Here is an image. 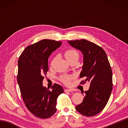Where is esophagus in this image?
<instances>
[{"mask_svg": "<svg viewBox=\"0 0 128 128\" xmlns=\"http://www.w3.org/2000/svg\"><path fill=\"white\" fill-rule=\"evenodd\" d=\"M73 91L72 89H66L64 90V92H72Z\"/></svg>", "mask_w": 128, "mask_h": 128, "instance_id": "1", "label": "esophagus"}]
</instances>
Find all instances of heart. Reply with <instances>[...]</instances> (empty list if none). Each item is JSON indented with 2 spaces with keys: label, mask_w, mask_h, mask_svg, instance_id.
<instances>
[{
  "label": "heart",
  "mask_w": 128,
  "mask_h": 128,
  "mask_svg": "<svg viewBox=\"0 0 128 128\" xmlns=\"http://www.w3.org/2000/svg\"><path fill=\"white\" fill-rule=\"evenodd\" d=\"M64 56L65 57H66V59L68 60L69 62L72 61H74V60H77V61L79 59V56H80L78 52L74 49H69L68 50H66V52H65ZM56 60V58L55 57L52 59V60L51 62L52 66V65L54 64V62H55ZM72 79V77L68 75H63L62 76L61 78H60L61 81L66 84H68Z\"/></svg>",
  "instance_id": "1"
}]
</instances>
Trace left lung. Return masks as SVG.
<instances>
[{"label": "left lung", "instance_id": "left-lung-1", "mask_svg": "<svg viewBox=\"0 0 128 128\" xmlns=\"http://www.w3.org/2000/svg\"><path fill=\"white\" fill-rule=\"evenodd\" d=\"M68 42L83 55L80 77L86 78L81 83H90L89 89L84 92L83 101L76 109L85 116H94L105 107L112 90V72L107 54L101 47L84 39Z\"/></svg>", "mask_w": 128, "mask_h": 128}]
</instances>
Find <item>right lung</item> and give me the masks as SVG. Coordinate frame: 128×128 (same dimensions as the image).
I'll return each instance as SVG.
<instances>
[{"mask_svg":"<svg viewBox=\"0 0 128 128\" xmlns=\"http://www.w3.org/2000/svg\"><path fill=\"white\" fill-rule=\"evenodd\" d=\"M62 43L43 40L26 47L18 59L17 82L21 96L29 111L39 118H49L55 114L56 100L64 92L58 84H54L50 90L42 82L48 70L49 56Z\"/></svg>","mask_w":128,"mask_h":128,"instance_id":"1","label":"right lung"}]
</instances>
